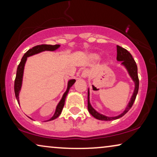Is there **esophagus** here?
I'll return each instance as SVG.
<instances>
[{"mask_svg": "<svg viewBox=\"0 0 157 157\" xmlns=\"http://www.w3.org/2000/svg\"><path fill=\"white\" fill-rule=\"evenodd\" d=\"M90 75V72L89 71L88 69H84L82 71V74H81V77H83V78H87V77H89Z\"/></svg>", "mask_w": 157, "mask_h": 157, "instance_id": "34e87169", "label": "esophagus"}]
</instances>
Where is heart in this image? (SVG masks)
Wrapping results in <instances>:
<instances>
[{"label": "heart", "mask_w": 157, "mask_h": 157, "mask_svg": "<svg viewBox=\"0 0 157 157\" xmlns=\"http://www.w3.org/2000/svg\"><path fill=\"white\" fill-rule=\"evenodd\" d=\"M93 58H94V59H97L98 57V56H96V55H94V56H93Z\"/></svg>", "instance_id": "obj_1"}]
</instances>
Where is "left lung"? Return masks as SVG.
Here are the masks:
<instances>
[{
	"instance_id": "8db88e82",
	"label": "left lung",
	"mask_w": 157,
	"mask_h": 157,
	"mask_svg": "<svg viewBox=\"0 0 157 157\" xmlns=\"http://www.w3.org/2000/svg\"><path fill=\"white\" fill-rule=\"evenodd\" d=\"M117 60L118 61H121V65H123L124 67L126 68L127 71L129 74V76L133 81L134 82L135 88L134 93L131 98V99L128 102V104L125 109V110L121 113V114L117 116V117H106V116L103 115L101 113H98L94 109L93 107L91 106V104H90L89 100V89H88V110L89 112L93 116L94 118L96 119L101 120V121H111V120H115L117 119H119L125 115L126 113L129 111V109L132 108L133 104H134L135 99H136V95L138 94L139 91V81L138 77V73H137V66L136 62H135L134 59H133L132 56L126 49L122 48V47L119 46H117Z\"/></svg>"
}]
</instances>
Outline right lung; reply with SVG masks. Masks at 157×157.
Returning <instances> with one entry per match:
<instances>
[{"label": "right lung", "instance_id": "add662e5", "mask_svg": "<svg viewBox=\"0 0 157 157\" xmlns=\"http://www.w3.org/2000/svg\"><path fill=\"white\" fill-rule=\"evenodd\" d=\"M60 47V45L56 44V45H46V44H42V45H38V46H36L33 47V48L29 49V51H27L26 53L23 55V56L21 59V61L18 66V68H17V71H16V79H15L14 82V91H15V95H16V98L17 99V101H18V104L20 105V103H19V93H20L21 86H22V81H23V71H24V66L25 64V62H26L27 58L29 56H31L37 54V53H39L40 52H43V51H56ZM76 82V80L75 79H71V80L68 81V86L67 89L65 93L63 94V96H62V98L60 101L59 104H58L56 109L55 113L52 117L50 119L47 120L46 121H52V120L56 119L60 116L61 113V111L63 110V108L64 106V104H65V101L66 96L69 91L70 88L74 85V83ZM31 119V118H30Z\"/></svg>", "mask_w": 157, "mask_h": 157}]
</instances>
